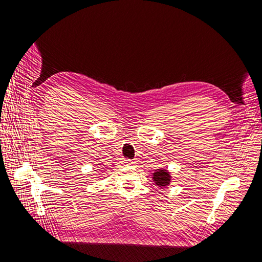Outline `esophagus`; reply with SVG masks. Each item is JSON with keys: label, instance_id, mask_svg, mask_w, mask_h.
<instances>
[{"label": "esophagus", "instance_id": "1", "mask_svg": "<svg viewBox=\"0 0 262 262\" xmlns=\"http://www.w3.org/2000/svg\"><path fill=\"white\" fill-rule=\"evenodd\" d=\"M123 163L124 164H133V161H131V160H123Z\"/></svg>", "mask_w": 262, "mask_h": 262}]
</instances>
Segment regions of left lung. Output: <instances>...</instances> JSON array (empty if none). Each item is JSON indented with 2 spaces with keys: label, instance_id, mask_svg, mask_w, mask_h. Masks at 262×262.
I'll return each instance as SVG.
<instances>
[{
  "label": "left lung",
  "instance_id": "obj_1",
  "mask_svg": "<svg viewBox=\"0 0 262 262\" xmlns=\"http://www.w3.org/2000/svg\"><path fill=\"white\" fill-rule=\"evenodd\" d=\"M153 181L158 187H167L170 184V173L167 169H156L153 173Z\"/></svg>",
  "mask_w": 262,
  "mask_h": 262
}]
</instances>
